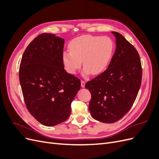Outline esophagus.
Returning a JSON list of instances; mask_svg holds the SVG:
<instances>
[{
    "instance_id": "1",
    "label": "esophagus",
    "mask_w": 159,
    "mask_h": 159,
    "mask_svg": "<svg viewBox=\"0 0 159 159\" xmlns=\"http://www.w3.org/2000/svg\"><path fill=\"white\" fill-rule=\"evenodd\" d=\"M85 81L81 80V88H84L85 87Z\"/></svg>"
}]
</instances>
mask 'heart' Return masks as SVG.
<instances>
[{
  "instance_id": "b5f03b06",
  "label": "heart",
  "mask_w": 159,
  "mask_h": 159,
  "mask_svg": "<svg viewBox=\"0 0 159 159\" xmlns=\"http://www.w3.org/2000/svg\"><path fill=\"white\" fill-rule=\"evenodd\" d=\"M70 52H64L62 61L66 70L74 74L84 67V77L91 74L97 75L107 69L113 56L115 44L108 36L82 35L70 41Z\"/></svg>"
}]
</instances>
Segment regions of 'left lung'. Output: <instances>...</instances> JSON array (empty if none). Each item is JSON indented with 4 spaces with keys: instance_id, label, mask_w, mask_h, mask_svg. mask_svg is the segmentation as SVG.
Wrapping results in <instances>:
<instances>
[{
    "instance_id": "left-lung-1",
    "label": "left lung",
    "mask_w": 159,
    "mask_h": 159,
    "mask_svg": "<svg viewBox=\"0 0 159 159\" xmlns=\"http://www.w3.org/2000/svg\"><path fill=\"white\" fill-rule=\"evenodd\" d=\"M112 33L116 49L107 69L85 85L91 94V116L106 123L117 121L131 108L142 79L141 59L135 48L121 34Z\"/></svg>"
}]
</instances>
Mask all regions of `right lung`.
<instances>
[{"instance_id":"right-lung-1","label":"right lung","mask_w":159,"mask_h":159,"mask_svg":"<svg viewBox=\"0 0 159 159\" xmlns=\"http://www.w3.org/2000/svg\"><path fill=\"white\" fill-rule=\"evenodd\" d=\"M64 45L63 38L54 34H41L27 46L19 69L28 111L48 127L68 119L71 103L80 89V80L64 70Z\"/></svg>"}]
</instances>
